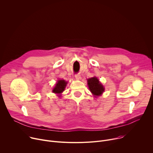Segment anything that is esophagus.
Returning <instances> with one entry per match:
<instances>
[{"label": "esophagus", "mask_w": 153, "mask_h": 153, "mask_svg": "<svg viewBox=\"0 0 153 153\" xmlns=\"http://www.w3.org/2000/svg\"><path fill=\"white\" fill-rule=\"evenodd\" d=\"M74 77H75V78H76V79H77V80L80 79V74H75Z\"/></svg>", "instance_id": "esophagus-1"}]
</instances>
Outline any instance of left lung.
I'll use <instances>...</instances> for the list:
<instances>
[{"instance_id":"obj_1","label":"left lung","mask_w":153,"mask_h":153,"mask_svg":"<svg viewBox=\"0 0 153 153\" xmlns=\"http://www.w3.org/2000/svg\"><path fill=\"white\" fill-rule=\"evenodd\" d=\"M88 85L91 92L96 96H99L104 91V87L96 77L88 79Z\"/></svg>"}]
</instances>
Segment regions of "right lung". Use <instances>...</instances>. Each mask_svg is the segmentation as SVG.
<instances>
[{
  "label": "right lung",
  "mask_w": 153,
  "mask_h": 153,
  "mask_svg": "<svg viewBox=\"0 0 153 153\" xmlns=\"http://www.w3.org/2000/svg\"><path fill=\"white\" fill-rule=\"evenodd\" d=\"M67 83V82H65L64 80H58L57 83H56L55 87L53 90V92L54 93H56V94L62 93L64 91Z\"/></svg>",
  "instance_id": "obj_1"
}]
</instances>
